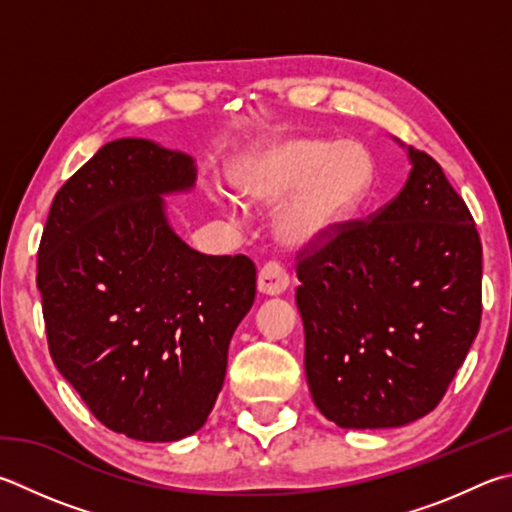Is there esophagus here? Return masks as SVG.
Masks as SVG:
<instances>
[{"mask_svg": "<svg viewBox=\"0 0 512 512\" xmlns=\"http://www.w3.org/2000/svg\"><path fill=\"white\" fill-rule=\"evenodd\" d=\"M257 288L264 295H282L288 288V273L280 264L268 262L262 266L257 277Z\"/></svg>", "mask_w": 512, "mask_h": 512, "instance_id": "1", "label": "esophagus"}]
</instances>
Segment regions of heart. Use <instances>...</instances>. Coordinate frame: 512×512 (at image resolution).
Segmentation results:
<instances>
[{
	"instance_id": "b5f03b06",
	"label": "heart",
	"mask_w": 512,
	"mask_h": 512,
	"mask_svg": "<svg viewBox=\"0 0 512 512\" xmlns=\"http://www.w3.org/2000/svg\"><path fill=\"white\" fill-rule=\"evenodd\" d=\"M230 181L253 203H282L275 235L288 248L329 244L356 219L376 185V159L353 138L286 136L257 147L232 165ZM237 210V201L219 197Z\"/></svg>"
}]
</instances>
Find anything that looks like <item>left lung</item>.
I'll return each instance as SVG.
<instances>
[{"mask_svg": "<svg viewBox=\"0 0 512 512\" xmlns=\"http://www.w3.org/2000/svg\"><path fill=\"white\" fill-rule=\"evenodd\" d=\"M407 154L398 197L297 253L306 383L318 410L353 430L430 414L481 322L475 219L430 154Z\"/></svg>", "mask_w": 512, "mask_h": 512, "instance_id": "8db88e82", "label": "left lung"}]
</instances>
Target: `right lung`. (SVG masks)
<instances>
[{"label": "right lung", "mask_w": 512, "mask_h": 512, "mask_svg": "<svg viewBox=\"0 0 512 512\" xmlns=\"http://www.w3.org/2000/svg\"><path fill=\"white\" fill-rule=\"evenodd\" d=\"M188 154L147 138L102 145L55 194L37 250L51 358L98 421L179 441L208 421L228 345L255 302L246 255H203L167 224Z\"/></svg>", "instance_id": "1"}]
</instances>
